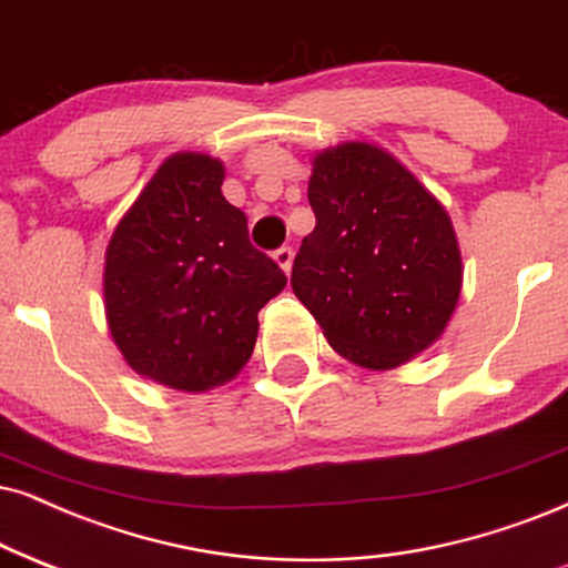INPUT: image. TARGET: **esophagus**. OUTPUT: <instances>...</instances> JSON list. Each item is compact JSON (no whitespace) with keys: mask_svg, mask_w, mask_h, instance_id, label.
I'll return each mask as SVG.
<instances>
[{"mask_svg":"<svg viewBox=\"0 0 568 568\" xmlns=\"http://www.w3.org/2000/svg\"><path fill=\"white\" fill-rule=\"evenodd\" d=\"M292 257H295V252H292L290 244H284V247H278L276 252H273V261L282 265L284 273L292 271Z\"/></svg>","mask_w":568,"mask_h":568,"instance_id":"34e87169","label":"esophagus"}]
</instances>
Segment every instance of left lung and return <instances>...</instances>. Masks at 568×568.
<instances>
[{
	"mask_svg": "<svg viewBox=\"0 0 568 568\" xmlns=\"http://www.w3.org/2000/svg\"><path fill=\"white\" fill-rule=\"evenodd\" d=\"M316 229L292 290L328 345L366 368H395L445 332L460 295V250L445 207L389 152L366 142L313 160Z\"/></svg>",
	"mask_w": 568,
	"mask_h": 568,
	"instance_id": "8db88e82",
	"label": "left lung"
}]
</instances>
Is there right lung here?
Here are the masks:
<instances>
[{
  "label": "right lung",
  "instance_id": "1",
  "mask_svg": "<svg viewBox=\"0 0 568 568\" xmlns=\"http://www.w3.org/2000/svg\"><path fill=\"white\" fill-rule=\"evenodd\" d=\"M223 165L168 158L118 223L104 255V311L136 374L202 392L234 379L257 339V313L286 286L252 247L247 215L223 197Z\"/></svg>",
  "mask_w": 568,
  "mask_h": 568
}]
</instances>
